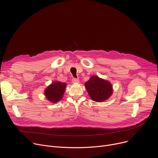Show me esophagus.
<instances>
[{
	"mask_svg": "<svg viewBox=\"0 0 158 158\" xmlns=\"http://www.w3.org/2000/svg\"><path fill=\"white\" fill-rule=\"evenodd\" d=\"M72 82L73 83H76V82H79V79L77 78H73L72 79Z\"/></svg>",
	"mask_w": 158,
	"mask_h": 158,
	"instance_id": "obj_1",
	"label": "esophagus"
}]
</instances>
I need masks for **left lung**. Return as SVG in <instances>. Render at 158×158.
Segmentation results:
<instances>
[{
  "mask_svg": "<svg viewBox=\"0 0 158 158\" xmlns=\"http://www.w3.org/2000/svg\"><path fill=\"white\" fill-rule=\"evenodd\" d=\"M89 95L95 102L107 100L112 94V86L110 82L97 76L91 77L85 83Z\"/></svg>",
  "mask_w": 158,
  "mask_h": 158,
  "instance_id": "1",
  "label": "left lung"
}]
</instances>
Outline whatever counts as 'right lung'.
<instances>
[{
	"instance_id": "right-lung-1",
	"label": "right lung",
	"mask_w": 158,
	"mask_h": 158,
	"mask_svg": "<svg viewBox=\"0 0 158 158\" xmlns=\"http://www.w3.org/2000/svg\"><path fill=\"white\" fill-rule=\"evenodd\" d=\"M66 84L61 82H54L45 91V95L48 101L55 103L60 101L64 92Z\"/></svg>"
}]
</instances>
